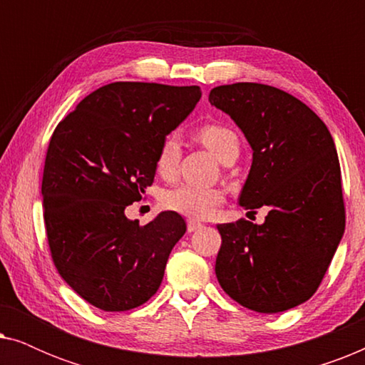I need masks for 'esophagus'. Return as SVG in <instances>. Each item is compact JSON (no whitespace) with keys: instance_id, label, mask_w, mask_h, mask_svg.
Instances as JSON below:
<instances>
[{"instance_id":"esophagus-1","label":"esophagus","mask_w":365,"mask_h":365,"mask_svg":"<svg viewBox=\"0 0 365 365\" xmlns=\"http://www.w3.org/2000/svg\"><path fill=\"white\" fill-rule=\"evenodd\" d=\"M201 227H202L201 222L192 221V219H189V221H187V232H194V231H197V229H201Z\"/></svg>"}]
</instances>
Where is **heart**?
Masks as SVG:
<instances>
[{
    "instance_id": "1",
    "label": "heart",
    "mask_w": 365,
    "mask_h": 365,
    "mask_svg": "<svg viewBox=\"0 0 365 365\" xmlns=\"http://www.w3.org/2000/svg\"><path fill=\"white\" fill-rule=\"evenodd\" d=\"M197 136L204 146H207L221 159L234 148H239L236 133L222 124H204L199 128ZM179 163V141L178 138H164L156 156V169L163 178H173L178 171ZM224 194L214 187H197L192 184H179L176 187L168 189L161 196V206L171 212H178L189 219H206L221 206Z\"/></svg>"
}]
</instances>
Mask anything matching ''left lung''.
I'll use <instances>...</instances> for the list:
<instances>
[{
  "instance_id": "left-lung-1",
  "label": "left lung",
  "mask_w": 365,
  "mask_h": 365,
  "mask_svg": "<svg viewBox=\"0 0 365 365\" xmlns=\"http://www.w3.org/2000/svg\"><path fill=\"white\" fill-rule=\"evenodd\" d=\"M209 101L236 121L254 151L239 202L251 212L269 209L261 226L217 224V281L251 311H287L321 286L346 227L334 139L311 108L267 84H224Z\"/></svg>"
}]
</instances>
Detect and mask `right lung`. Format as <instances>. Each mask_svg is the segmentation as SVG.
I'll return each instance as SVG.
<instances>
[{"instance_id": "add662e5", "label": "right lung", "mask_w": 365, "mask_h": 365, "mask_svg": "<svg viewBox=\"0 0 365 365\" xmlns=\"http://www.w3.org/2000/svg\"><path fill=\"white\" fill-rule=\"evenodd\" d=\"M199 99V86L111 83L88 94L49 139L41 182L49 252L68 286L101 311L148 302L186 232L178 212L139 226L124 209L141 201L161 143Z\"/></svg>"}]
</instances>
